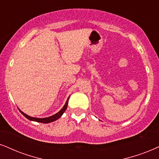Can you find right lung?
Returning a JSON list of instances; mask_svg holds the SVG:
<instances>
[{
    "label": "right lung",
    "mask_w": 159,
    "mask_h": 159,
    "mask_svg": "<svg viewBox=\"0 0 159 159\" xmlns=\"http://www.w3.org/2000/svg\"><path fill=\"white\" fill-rule=\"evenodd\" d=\"M69 98H70V96L68 97L67 101H66V103L65 104V106L62 107V108L59 112H57V113L53 114V115H52L51 116H48V117H45V118H38V117H34V116H29L28 114H26L24 113L21 111L20 108H18L19 109V111H20V113L23 114L24 116H25L26 118H27L28 120H31V121H35V122H42V123H49V122H52L53 121H56V120L59 119L60 117L62 116V114H64V112L65 111V110L67 109V105H68V100H69Z\"/></svg>",
    "instance_id": "obj_1"
}]
</instances>
